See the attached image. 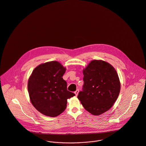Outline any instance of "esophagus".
<instances>
[{
  "instance_id": "obj_1",
  "label": "esophagus",
  "mask_w": 146,
  "mask_h": 146,
  "mask_svg": "<svg viewBox=\"0 0 146 146\" xmlns=\"http://www.w3.org/2000/svg\"><path fill=\"white\" fill-rule=\"evenodd\" d=\"M78 92H79V90H78H78H76V91L74 92L76 96H78Z\"/></svg>"
}]
</instances>
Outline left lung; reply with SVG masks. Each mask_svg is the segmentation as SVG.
I'll use <instances>...</instances> for the list:
<instances>
[{"label":"left lung","mask_w":146,"mask_h":146,"mask_svg":"<svg viewBox=\"0 0 146 146\" xmlns=\"http://www.w3.org/2000/svg\"><path fill=\"white\" fill-rule=\"evenodd\" d=\"M82 91L78 95L86 110L98 116L113 105L118 97L121 84L116 70L101 60H92L83 70Z\"/></svg>","instance_id":"1"}]
</instances>
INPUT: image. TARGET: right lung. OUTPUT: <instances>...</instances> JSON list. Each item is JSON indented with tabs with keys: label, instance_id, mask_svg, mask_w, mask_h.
Instances as JSON below:
<instances>
[{
	"label": "right lung",
	"instance_id": "1",
	"mask_svg": "<svg viewBox=\"0 0 146 146\" xmlns=\"http://www.w3.org/2000/svg\"><path fill=\"white\" fill-rule=\"evenodd\" d=\"M56 61L41 64L34 68L28 80L30 100L41 113L56 117L66 109L68 99L75 95L67 90V82L62 78L66 71Z\"/></svg>",
	"mask_w": 146,
	"mask_h": 146
}]
</instances>
